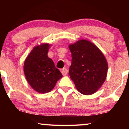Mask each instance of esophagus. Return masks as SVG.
<instances>
[{"label": "esophagus", "mask_w": 129, "mask_h": 129, "mask_svg": "<svg viewBox=\"0 0 129 129\" xmlns=\"http://www.w3.org/2000/svg\"><path fill=\"white\" fill-rule=\"evenodd\" d=\"M61 73H62V75L63 76H66L67 75V73H68V69H67L66 68H63L61 70Z\"/></svg>", "instance_id": "esophagus-1"}]
</instances>
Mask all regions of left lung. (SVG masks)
I'll return each instance as SVG.
<instances>
[{
	"instance_id": "1",
	"label": "left lung",
	"mask_w": 129,
	"mask_h": 129,
	"mask_svg": "<svg viewBox=\"0 0 129 129\" xmlns=\"http://www.w3.org/2000/svg\"><path fill=\"white\" fill-rule=\"evenodd\" d=\"M72 53L69 76L76 87L84 95L92 94L100 89L107 76L106 59L94 44L80 40L69 46Z\"/></svg>"
}]
</instances>
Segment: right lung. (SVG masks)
Returning a JSON list of instances; mask_svg holds the SVG:
<instances>
[{"label": "right lung", "mask_w": 129, "mask_h": 129, "mask_svg": "<svg viewBox=\"0 0 129 129\" xmlns=\"http://www.w3.org/2000/svg\"><path fill=\"white\" fill-rule=\"evenodd\" d=\"M50 46L48 43L35 46L24 63L26 80L35 91L40 93L50 91L62 77L53 61L47 56Z\"/></svg>", "instance_id": "obj_1"}]
</instances>
